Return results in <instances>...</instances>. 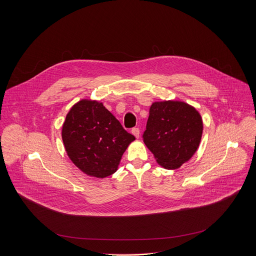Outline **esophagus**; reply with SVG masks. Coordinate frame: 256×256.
Returning a JSON list of instances; mask_svg holds the SVG:
<instances>
[{"instance_id": "1", "label": "esophagus", "mask_w": 256, "mask_h": 256, "mask_svg": "<svg viewBox=\"0 0 256 256\" xmlns=\"http://www.w3.org/2000/svg\"><path fill=\"white\" fill-rule=\"evenodd\" d=\"M131 132H132V134H133L137 139L140 137V130H139V128H133V129L131 130Z\"/></svg>"}]
</instances>
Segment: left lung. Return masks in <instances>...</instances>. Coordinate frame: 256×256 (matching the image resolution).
I'll list each match as a JSON object with an SVG mask.
<instances>
[{"label":"left lung","instance_id":"obj_1","mask_svg":"<svg viewBox=\"0 0 256 256\" xmlns=\"http://www.w3.org/2000/svg\"><path fill=\"white\" fill-rule=\"evenodd\" d=\"M202 133L203 120L195 108L180 100H162L152 104L143 138L160 166L176 170L196 152Z\"/></svg>","mask_w":256,"mask_h":256}]
</instances>
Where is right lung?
<instances>
[{"label": "right lung", "mask_w": 256, "mask_h": 256, "mask_svg": "<svg viewBox=\"0 0 256 256\" xmlns=\"http://www.w3.org/2000/svg\"><path fill=\"white\" fill-rule=\"evenodd\" d=\"M69 158L86 176L113 174L135 137L128 133L102 102L80 100L69 110L62 126Z\"/></svg>", "instance_id": "1"}]
</instances>
